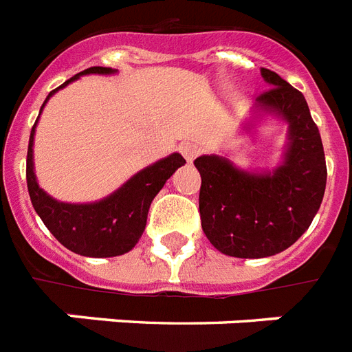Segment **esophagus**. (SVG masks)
<instances>
[{
  "label": "esophagus",
  "mask_w": 352,
  "mask_h": 352,
  "mask_svg": "<svg viewBox=\"0 0 352 352\" xmlns=\"http://www.w3.org/2000/svg\"><path fill=\"white\" fill-rule=\"evenodd\" d=\"M181 153L184 155V159H186L188 162H192L193 159H197L199 155L203 153V148H201L197 142H184L181 146Z\"/></svg>",
  "instance_id": "34e87169"
}]
</instances>
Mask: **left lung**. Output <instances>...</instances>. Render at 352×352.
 Instances as JSON below:
<instances>
[{
  "label": "left lung",
  "mask_w": 352,
  "mask_h": 352,
  "mask_svg": "<svg viewBox=\"0 0 352 352\" xmlns=\"http://www.w3.org/2000/svg\"><path fill=\"white\" fill-rule=\"evenodd\" d=\"M261 76L270 89L257 96V106L289 122L283 162L265 173L237 170L217 155L193 162L201 173L203 232L219 252L245 259L294 245L320 210L327 182L322 137L305 96L270 69Z\"/></svg>",
  "instance_id": "left-lung-1"
}]
</instances>
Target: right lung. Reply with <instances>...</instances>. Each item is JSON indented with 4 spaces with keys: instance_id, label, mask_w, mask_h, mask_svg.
Instances as JSON below:
<instances>
[{
    "instance_id": "obj_1",
    "label": "right lung",
    "mask_w": 352,
    "mask_h": 352,
    "mask_svg": "<svg viewBox=\"0 0 352 352\" xmlns=\"http://www.w3.org/2000/svg\"><path fill=\"white\" fill-rule=\"evenodd\" d=\"M111 74V67H89L74 74L65 84L49 93L43 102L51 98L58 89H62L82 74ZM41 106V109H43ZM40 109V113H41ZM40 118V117H38ZM38 120L32 126L27 151V188L36 214L54 237L74 254L87 257L122 256L137 245L148 221L149 204L155 195L162 190L166 181L175 173L177 168L186 164L182 155L171 153L170 157L144 168L109 197L98 203L71 204L60 203L47 195L36 181L34 162H32V142Z\"/></svg>"
}]
</instances>
